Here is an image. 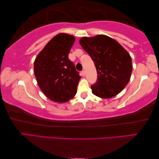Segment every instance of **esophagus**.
Wrapping results in <instances>:
<instances>
[{"instance_id": "34e87169", "label": "esophagus", "mask_w": 159, "mask_h": 159, "mask_svg": "<svg viewBox=\"0 0 159 159\" xmlns=\"http://www.w3.org/2000/svg\"><path fill=\"white\" fill-rule=\"evenodd\" d=\"M81 74H82V76H84V75H86V72H85V70H82V71L81 72Z\"/></svg>"}]
</instances>
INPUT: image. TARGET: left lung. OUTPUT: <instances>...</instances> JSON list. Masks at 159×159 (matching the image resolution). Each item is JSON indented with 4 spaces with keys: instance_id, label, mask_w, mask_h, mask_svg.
Segmentation results:
<instances>
[{
    "instance_id": "1",
    "label": "left lung",
    "mask_w": 159,
    "mask_h": 159,
    "mask_svg": "<svg viewBox=\"0 0 159 159\" xmlns=\"http://www.w3.org/2000/svg\"><path fill=\"white\" fill-rule=\"evenodd\" d=\"M80 43L97 68V82L91 86L92 93L103 98L115 97L130 79L132 66L129 54L118 42L106 35L82 37Z\"/></svg>"
}]
</instances>
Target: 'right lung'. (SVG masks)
<instances>
[{"mask_svg":"<svg viewBox=\"0 0 159 159\" xmlns=\"http://www.w3.org/2000/svg\"><path fill=\"white\" fill-rule=\"evenodd\" d=\"M75 41L73 36L58 34L35 59L34 68L38 85L46 97L56 102H66L77 93L81 77L68 58Z\"/></svg>","mask_w":159,"mask_h":159,"instance_id":"1","label":"right lung"}]
</instances>
